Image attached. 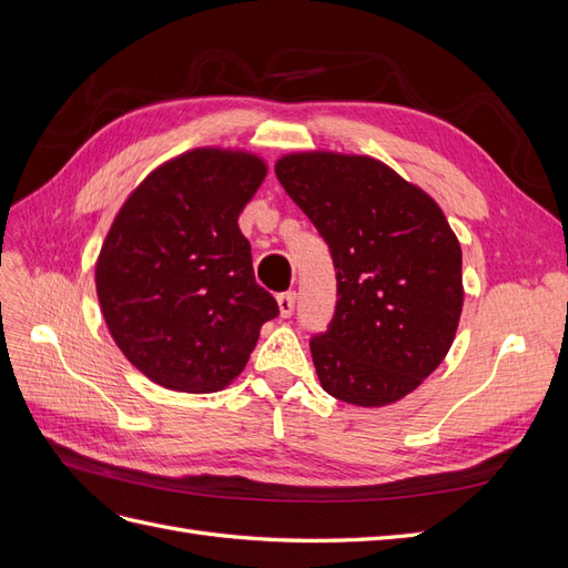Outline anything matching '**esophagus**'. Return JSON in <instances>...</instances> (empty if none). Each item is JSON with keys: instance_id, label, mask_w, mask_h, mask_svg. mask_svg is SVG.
Listing matches in <instances>:
<instances>
[{"instance_id": "1", "label": "esophagus", "mask_w": 568, "mask_h": 568, "mask_svg": "<svg viewBox=\"0 0 568 568\" xmlns=\"http://www.w3.org/2000/svg\"><path fill=\"white\" fill-rule=\"evenodd\" d=\"M277 303H280V315L288 317L296 307V294H294V291H284V294L277 296Z\"/></svg>"}]
</instances>
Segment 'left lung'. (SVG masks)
I'll return each instance as SVG.
<instances>
[{
  "mask_svg": "<svg viewBox=\"0 0 568 568\" xmlns=\"http://www.w3.org/2000/svg\"><path fill=\"white\" fill-rule=\"evenodd\" d=\"M274 173L336 267V315L311 341L322 388L357 407L398 403L443 363L457 334L455 232L422 186L372 156L296 151Z\"/></svg>",
  "mask_w": 568,
  "mask_h": 568,
  "instance_id": "left-lung-1",
  "label": "left lung"
}]
</instances>
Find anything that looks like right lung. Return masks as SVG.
Here are the masks:
<instances>
[{
  "mask_svg": "<svg viewBox=\"0 0 568 568\" xmlns=\"http://www.w3.org/2000/svg\"><path fill=\"white\" fill-rule=\"evenodd\" d=\"M265 175L257 153L189 149L153 168L115 213L97 257V296L115 346L153 384L222 390L277 317L239 230Z\"/></svg>",
  "mask_w": 568,
  "mask_h": 568,
  "instance_id": "add662e5",
  "label": "right lung"
}]
</instances>
